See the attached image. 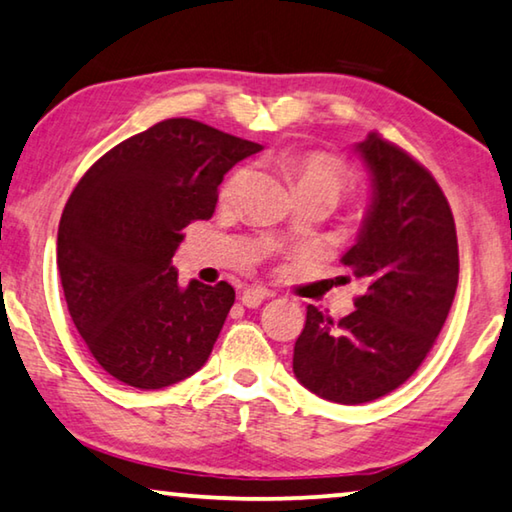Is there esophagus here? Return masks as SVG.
I'll return each instance as SVG.
<instances>
[{
    "label": "esophagus",
    "instance_id": "obj_1",
    "mask_svg": "<svg viewBox=\"0 0 512 512\" xmlns=\"http://www.w3.org/2000/svg\"><path fill=\"white\" fill-rule=\"evenodd\" d=\"M269 296H271L269 291L262 289V287H248V289H243L241 303L246 307H257V305H262V300L269 298Z\"/></svg>",
    "mask_w": 512,
    "mask_h": 512
}]
</instances>
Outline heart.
<instances>
[{"mask_svg": "<svg viewBox=\"0 0 512 512\" xmlns=\"http://www.w3.org/2000/svg\"><path fill=\"white\" fill-rule=\"evenodd\" d=\"M282 170L287 180L294 184L296 193H326L332 200H339L351 189V175L346 168L328 154L321 152H291L282 157ZM243 182V170H234L223 184L221 198L232 200L239 184Z\"/></svg>", "mask_w": 512, "mask_h": 512, "instance_id": "1", "label": "heart"}]
</instances>
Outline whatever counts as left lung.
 Segmentation results:
<instances>
[{
	"instance_id": "left-lung-1",
	"label": "left lung",
	"mask_w": 512,
	"mask_h": 512,
	"mask_svg": "<svg viewBox=\"0 0 512 512\" xmlns=\"http://www.w3.org/2000/svg\"><path fill=\"white\" fill-rule=\"evenodd\" d=\"M355 152L371 205L342 264L367 289L337 323L307 305L294 346L300 385L344 405L380 399L419 369L458 287L456 223L435 177L376 132Z\"/></svg>"
}]
</instances>
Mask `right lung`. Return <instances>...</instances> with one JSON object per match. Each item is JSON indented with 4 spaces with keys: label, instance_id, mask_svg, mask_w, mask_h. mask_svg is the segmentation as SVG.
I'll return each mask as SVG.
<instances>
[{
    "label": "right lung",
    "instance_id": "1",
    "mask_svg": "<svg viewBox=\"0 0 512 512\" xmlns=\"http://www.w3.org/2000/svg\"><path fill=\"white\" fill-rule=\"evenodd\" d=\"M262 150L191 118L129 136L86 170L56 239L63 294L97 364L120 383L161 389L207 362L234 289L177 282L184 227L212 218L223 175Z\"/></svg>",
    "mask_w": 512,
    "mask_h": 512
}]
</instances>
